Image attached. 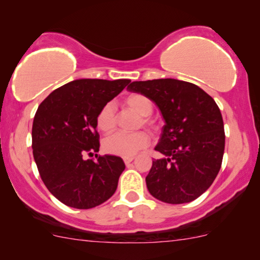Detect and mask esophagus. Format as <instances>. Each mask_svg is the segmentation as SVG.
I'll return each mask as SVG.
<instances>
[{
	"mask_svg": "<svg viewBox=\"0 0 260 260\" xmlns=\"http://www.w3.org/2000/svg\"><path fill=\"white\" fill-rule=\"evenodd\" d=\"M133 160H134V157H133V156H131V157H124V158H123L124 164H126V165H129L131 162H132Z\"/></svg>",
	"mask_w": 260,
	"mask_h": 260,
	"instance_id": "1",
	"label": "esophagus"
}]
</instances>
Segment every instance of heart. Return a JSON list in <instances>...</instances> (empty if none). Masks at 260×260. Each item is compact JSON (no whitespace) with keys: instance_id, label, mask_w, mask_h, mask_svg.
<instances>
[{"instance_id":"1","label":"heart","mask_w":260,"mask_h":260,"mask_svg":"<svg viewBox=\"0 0 260 260\" xmlns=\"http://www.w3.org/2000/svg\"><path fill=\"white\" fill-rule=\"evenodd\" d=\"M126 105L131 110L142 116L143 126L152 127V122L149 120L148 116L152 114L154 106L151 102L145 95L139 94V93H134L127 96ZM117 123L116 111H115V106L111 103H108L100 109L98 115H96V127L99 128L102 132L110 133L115 129ZM150 138L148 133L138 131L134 133H123L118 132L108 137L103 143V148L108 154L122 156V157H131V156L136 155L139 150L149 145Z\"/></svg>"}]
</instances>
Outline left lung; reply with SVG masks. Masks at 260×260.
I'll return each mask as SVG.
<instances>
[{"label": "left lung", "instance_id": "1", "mask_svg": "<svg viewBox=\"0 0 260 260\" xmlns=\"http://www.w3.org/2000/svg\"><path fill=\"white\" fill-rule=\"evenodd\" d=\"M151 99L166 124L145 178L149 192L162 202H191L212 185L221 167L224 123L214 99L196 84L174 79L134 81L127 87Z\"/></svg>", "mask_w": 260, "mask_h": 260}]
</instances>
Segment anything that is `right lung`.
Returning <instances> with one entry per match:
<instances>
[{
    "mask_svg": "<svg viewBox=\"0 0 260 260\" xmlns=\"http://www.w3.org/2000/svg\"><path fill=\"white\" fill-rule=\"evenodd\" d=\"M131 80L81 79L59 87L41 103L32 123V154L47 189L77 209L102 205L114 195L124 162L99 151L96 115Z\"/></svg>",
    "mask_w": 260,
    "mask_h": 260,
    "instance_id": "add662e5",
    "label": "right lung"
}]
</instances>
